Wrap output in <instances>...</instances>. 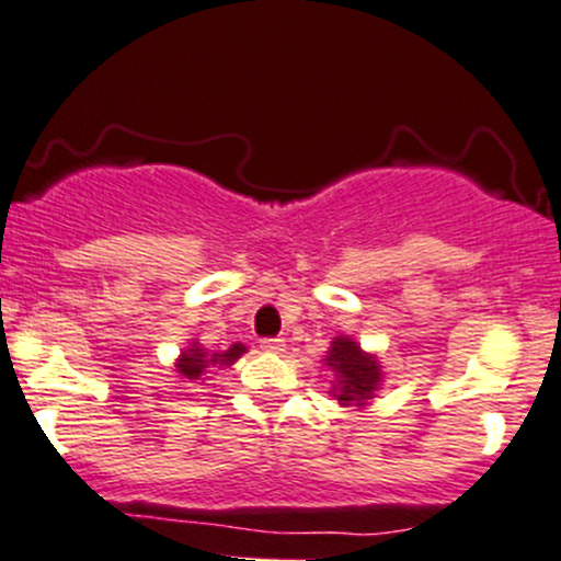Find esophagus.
Listing matches in <instances>:
<instances>
[{
  "mask_svg": "<svg viewBox=\"0 0 561 561\" xmlns=\"http://www.w3.org/2000/svg\"><path fill=\"white\" fill-rule=\"evenodd\" d=\"M261 350L279 355V352H285V341H282V339H263L261 341Z\"/></svg>",
  "mask_w": 561,
  "mask_h": 561,
  "instance_id": "34e87169",
  "label": "esophagus"
}]
</instances>
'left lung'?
I'll return each mask as SVG.
<instances>
[{
    "instance_id": "obj_1",
    "label": "left lung",
    "mask_w": 561,
    "mask_h": 561,
    "mask_svg": "<svg viewBox=\"0 0 561 561\" xmlns=\"http://www.w3.org/2000/svg\"><path fill=\"white\" fill-rule=\"evenodd\" d=\"M322 363L328 370H333L335 381L330 387V394L341 405L365 409L385 385V370H381L379 357L374 352H365L352 335H335Z\"/></svg>"
}]
</instances>
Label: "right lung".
Segmentation results:
<instances>
[{
  "mask_svg": "<svg viewBox=\"0 0 561 561\" xmlns=\"http://www.w3.org/2000/svg\"><path fill=\"white\" fill-rule=\"evenodd\" d=\"M247 352L244 344H231L226 352H209L198 344V339L187 341L185 350L174 359V370L182 381H198L209 368L233 365Z\"/></svg>",
  "mask_w": 561,
  "mask_h": 561,
  "instance_id": "obj_1",
  "label": "right lung"
}]
</instances>
